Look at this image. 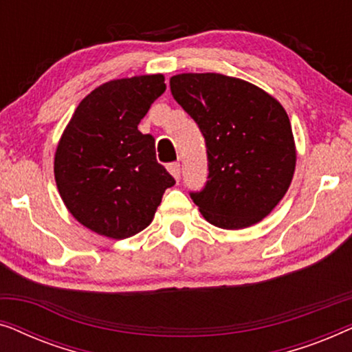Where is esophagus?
<instances>
[{
	"label": "esophagus",
	"instance_id": "esophagus-1",
	"mask_svg": "<svg viewBox=\"0 0 352 352\" xmlns=\"http://www.w3.org/2000/svg\"><path fill=\"white\" fill-rule=\"evenodd\" d=\"M168 171L171 173V176L175 177L176 181H179V177H181V165L177 162H175V163H170V165H168Z\"/></svg>",
	"mask_w": 352,
	"mask_h": 352
}]
</instances>
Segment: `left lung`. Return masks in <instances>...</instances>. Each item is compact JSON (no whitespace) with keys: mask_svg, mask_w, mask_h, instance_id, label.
Returning <instances> with one entry per match:
<instances>
[{"mask_svg":"<svg viewBox=\"0 0 352 352\" xmlns=\"http://www.w3.org/2000/svg\"><path fill=\"white\" fill-rule=\"evenodd\" d=\"M170 88L206 142L208 181L190 194L201 216L221 229L263 221L287 194L296 166L285 109L258 86L221 74H179Z\"/></svg>","mask_w":352,"mask_h":352,"instance_id":"obj_1","label":"left lung"}]
</instances>
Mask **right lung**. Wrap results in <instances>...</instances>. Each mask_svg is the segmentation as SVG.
<instances>
[{"instance_id": "1", "label": "right lung", "mask_w": 352, "mask_h": 352, "mask_svg": "<svg viewBox=\"0 0 352 352\" xmlns=\"http://www.w3.org/2000/svg\"><path fill=\"white\" fill-rule=\"evenodd\" d=\"M165 89L162 74L107 81L81 100L62 133L57 190L72 216L96 234L120 240L141 232L175 186L157 162L155 139L138 129Z\"/></svg>"}]
</instances>
